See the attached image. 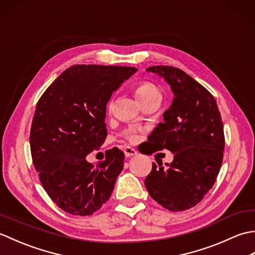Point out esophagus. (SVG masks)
Segmentation results:
<instances>
[{
    "mask_svg": "<svg viewBox=\"0 0 255 255\" xmlns=\"http://www.w3.org/2000/svg\"><path fill=\"white\" fill-rule=\"evenodd\" d=\"M124 152H125V155H126V158H130V156H133L138 153L137 150L131 147H125Z\"/></svg>",
    "mask_w": 255,
    "mask_h": 255,
    "instance_id": "1",
    "label": "esophagus"
}]
</instances>
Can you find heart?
Returning a JSON list of instances; mask_svg holds the SVG:
<instances>
[{
  "mask_svg": "<svg viewBox=\"0 0 255 255\" xmlns=\"http://www.w3.org/2000/svg\"><path fill=\"white\" fill-rule=\"evenodd\" d=\"M134 95H136L137 99L139 100L140 103H143L147 100L151 99V97L154 95H160L159 89L156 86L150 82H140L138 83L133 89ZM129 138L130 139H134L136 136L133 133L129 134Z\"/></svg>",
  "mask_w": 255,
  "mask_h": 255,
  "instance_id": "b5f03b06",
  "label": "heart"
}]
</instances>
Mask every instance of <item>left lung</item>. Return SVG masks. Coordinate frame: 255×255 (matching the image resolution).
Wrapping results in <instances>:
<instances>
[{
	"instance_id": "obj_1",
	"label": "left lung",
	"mask_w": 255,
	"mask_h": 255,
	"mask_svg": "<svg viewBox=\"0 0 255 255\" xmlns=\"http://www.w3.org/2000/svg\"><path fill=\"white\" fill-rule=\"evenodd\" d=\"M147 71L164 79L174 94L163 123L149 136L156 150L167 149L174 156L167 167L153 163L144 185L164 208L186 210L204 198L220 171L225 149L220 112L214 96L182 70L153 66Z\"/></svg>"
}]
</instances>
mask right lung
<instances>
[{
	"mask_svg": "<svg viewBox=\"0 0 255 255\" xmlns=\"http://www.w3.org/2000/svg\"><path fill=\"white\" fill-rule=\"evenodd\" d=\"M133 67L78 64L59 75L38 101L29 143L40 182L58 207L89 216L105 204L124 167L119 149L107 151L99 166L86 155L107 136L106 105Z\"/></svg>",
	"mask_w": 255,
	"mask_h": 255,
	"instance_id": "obj_1",
	"label": "right lung"
}]
</instances>
